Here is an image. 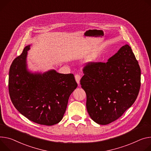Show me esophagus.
Segmentation results:
<instances>
[{
	"label": "esophagus",
	"instance_id": "1",
	"mask_svg": "<svg viewBox=\"0 0 151 151\" xmlns=\"http://www.w3.org/2000/svg\"><path fill=\"white\" fill-rule=\"evenodd\" d=\"M75 78L76 83H77L78 84H79V81H80V79H81V76H80L79 75L77 74V75H75Z\"/></svg>",
	"mask_w": 151,
	"mask_h": 151
}]
</instances>
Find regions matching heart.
<instances>
[{"label": "heart", "instance_id": "heart-1", "mask_svg": "<svg viewBox=\"0 0 151 151\" xmlns=\"http://www.w3.org/2000/svg\"><path fill=\"white\" fill-rule=\"evenodd\" d=\"M95 59V57H91L90 58V61H93V60H94Z\"/></svg>", "mask_w": 151, "mask_h": 151}]
</instances>
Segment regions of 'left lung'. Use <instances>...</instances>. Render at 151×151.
<instances>
[{
  "mask_svg": "<svg viewBox=\"0 0 151 151\" xmlns=\"http://www.w3.org/2000/svg\"><path fill=\"white\" fill-rule=\"evenodd\" d=\"M83 72L80 84L87 95V111L98 124L116 120L137 98L141 70L128 45L122 46L106 63H88Z\"/></svg>",
  "mask_w": 151,
  "mask_h": 151,
  "instance_id": "left-lung-1",
  "label": "left lung"
}]
</instances>
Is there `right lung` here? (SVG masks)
<instances>
[{
  "mask_svg": "<svg viewBox=\"0 0 151 151\" xmlns=\"http://www.w3.org/2000/svg\"><path fill=\"white\" fill-rule=\"evenodd\" d=\"M30 45L12 61L9 72L11 100L17 110L40 125L59 123L65 112L72 93L78 84L73 74H61L55 70L43 74L32 73L26 68Z\"/></svg>",
  "mask_w": 151,
  "mask_h": 151,
  "instance_id": "right-lung-1",
  "label": "right lung"
}]
</instances>
